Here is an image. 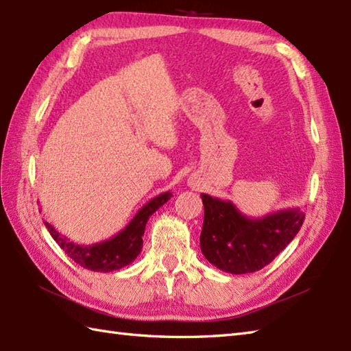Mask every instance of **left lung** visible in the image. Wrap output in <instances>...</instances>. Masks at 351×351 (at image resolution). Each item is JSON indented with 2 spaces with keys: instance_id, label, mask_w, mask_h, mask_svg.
Here are the masks:
<instances>
[{
  "instance_id": "8db88e82",
  "label": "left lung",
  "mask_w": 351,
  "mask_h": 351,
  "mask_svg": "<svg viewBox=\"0 0 351 351\" xmlns=\"http://www.w3.org/2000/svg\"><path fill=\"white\" fill-rule=\"evenodd\" d=\"M202 202L200 249L213 265L232 274L253 273L270 264L293 241L304 220L299 208L249 219L230 200L202 195Z\"/></svg>"
}]
</instances>
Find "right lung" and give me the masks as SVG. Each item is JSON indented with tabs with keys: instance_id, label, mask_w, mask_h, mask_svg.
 <instances>
[{
	"instance_id": "add662e5",
	"label": "right lung",
	"mask_w": 351,
	"mask_h": 351,
	"mask_svg": "<svg viewBox=\"0 0 351 351\" xmlns=\"http://www.w3.org/2000/svg\"><path fill=\"white\" fill-rule=\"evenodd\" d=\"M170 197L171 193L166 191L151 199L141 210H138V213L134 215V219L121 232L101 243L88 245L77 244L56 230V228L51 226L48 221H45V226H47L51 237L60 245L66 255L72 261H75L78 265L92 271H116L131 264L138 256L141 247H143V238L141 237L145 234L149 217L160 206L166 204Z\"/></svg>"
}]
</instances>
